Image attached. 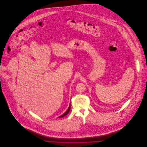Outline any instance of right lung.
Wrapping results in <instances>:
<instances>
[{"label": "right lung", "mask_w": 147, "mask_h": 147, "mask_svg": "<svg viewBox=\"0 0 147 147\" xmlns=\"http://www.w3.org/2000/svg\"><path fill=\"white\" fill-rule=\"evenodd\" d=\"M70 105H69V108L68 109V110L65 111V112H64V114H63L62 115H61V116H60L59 117H64V116H66L68 113H69V111H70Z\"/></svg>", "instance_id": "right-lung-1"}]
</instances>
